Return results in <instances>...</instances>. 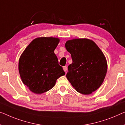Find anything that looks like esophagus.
Instances as JSON below:
<instances>
[{
  "label": "esophagus",
  "instance_id": "esophagus-1",
  "mask_svg": "<svg viewBox=\"0 0 125 125\" xmlns=\"http://www.w3.org/2000/svg\"><path fill=\"white\" fill-rule=\"evenodd\" d=\"M63 70H64V71L65 72H66L67 70V67L66 66H64L63 67Z\"/></svg>",
  "mask_w": 125,
  "mask_h": 125
}]
</instances>
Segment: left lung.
<instances>
[{
    "instance_id": "8db88e82",
    "label": "left lung",
    "mask_w": 125,
    "mask_h": 125,
    "mask_svg": "<svg viewBox=\"0 0 125 125\" xmlns=\"http://www.w3.org/2000/svg\"><path fill=\"white\" fill-rule=\"evenodd\" d=\"M72 63L68 67V80L77 92L89 95L101 86L107 72L105 57L89 39H73L65 44Z\"/></svg>"
}]
</instances>
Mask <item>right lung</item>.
<instances>
[{
	"mask_svg": "<svg viewBox=\"0 0 125 125\" xmlns=\"http://www.w3.org/2000/svg\"><path fill=\"white\" fill-rule=\"evenodd\" d=\"M60 39L40 37L33 39L20 56L18 70L23 83L31 92L40 94L54 86L65 74L58 64L54 50Z\"/></svg>",
	"mask_w": 125,
	"mask_h": 125,
	"instance_id": "1",
	"label": "right lung"
}]
</instances>
